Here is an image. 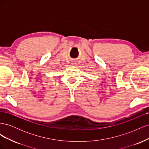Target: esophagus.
Returning <instances> with one entry per match:
<instances>
[{"label": "esophagus", "mask_w": 149, "mask_h": 149, "mask_svg": "<svg viewBox=\"0 0 149 149\" xmlns=\"http://www.w3.org/2000/svg\"><path fill=\"white\" fill-rule=\"evenodd\" d=\"M71 65H76V63H75V62H72V63H71Z\"/></svg>", "instance_id": "obj_1"}]
</instances>
